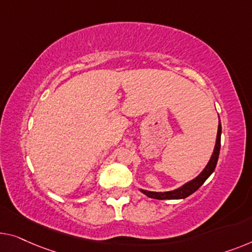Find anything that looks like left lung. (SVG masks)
<instances>
[{
    "label": "left lung",
    "mask_w": 252,
    "mask_h": 252,
    "mask_svg": "<svg viewBox=\"0 0 252 252\" xmlns=\"http://www.w3.org/2000/svg\"><path fill=\"white\" fill-rule=\"evenodd\" d=\"M220 134H222V125H220V120L219 116V129H217V136H216V142L215 147H214V152L210 156V159L208 160L207 165H206L204 170L200 172V174H198L196 178L188 181L185 185L176 188L174 190L171 191H164V192H155V191H148L144 189H139L142 193H145L146 196L149 198L158 199V200H165V199H168V200H172V199H185L189 197L190 194L200 188L204 182L207 180L210 174L215 171L217 160H219L220 156Z\"/></svg>",
    "instance_id": "left-lung-1"
}]
</instances>
